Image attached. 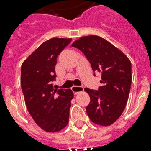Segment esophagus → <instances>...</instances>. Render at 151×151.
<instances>
[{
	"label": "esophagus",
	"instance_id": "1",
	"mask_svg": "<svg viewBox=\"0 0 151 151\" xmlns=\"http://www.w3.org/2000/svg\"><path fill=\"white\" fill-rule=\"evenodd\" d=\"M71 89L73 91V94L77 95L78 94V93H80V92H83V91H84V88L81 87V86H75V85H74V86L72 87Z\"/></svg>",
	"mask_w": 151,
	"mask_h": 151
}]
</instances>
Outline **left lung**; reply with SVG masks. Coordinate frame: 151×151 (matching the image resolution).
<instances>
[{
	"label": "left lung",
	"mask_w": 151,
	"mask_h": 151,
	"mask_svg": "<svg viewBox=\"0 0 151 151\" xmlns=\"http://www.w3.org/2000/svg\"><path fill=\"white\" fill-rule=\"evenodd\" d=\"M72 46L85 54L93 71L102 73L98 91L85 88L90 96L86 111L93 123L109 126L122 114L129 99L131 62L122 51L96 35L80 37Z\"/></svg>",
	"instance_id": "8db88e82"
}]
</instances>
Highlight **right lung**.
Here are the masks:
<instances>
[{
	"mask_svg": "<svg viewBox=\"0 0 151 151\" xmlns=\"http://www.w3.org/2000/svg\"><path fill=\"white\" fill-rule=\"evenodd\" d=\"M72 38L53 37L45 41L27 57L21 66V86L29 114L40 128L48 132L61 131L69 122L73 93L54 89L57 57Z\"/></svg>",
	"mask_w": 151,
	"mask_h": 151,
	"instance_id": "obj_1",
	"label": "right lung"
}]
</instances>
